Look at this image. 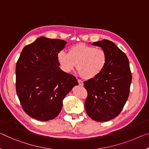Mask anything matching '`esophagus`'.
<instances>
[{
  "mask_svg": "<svg viewBox=\"0 0 149 149\" xmlns=\"http://www.w3.org/2000/svg\"><path fill=\"white\" fill-rule=\"evenodd\" d=\"M78 82H79V85H81V86H83V82H82V81H81V80L78 79Z\"/></svg>",
  "mask_w": 149,
  "mask_h": 149,
  "instance_id": "obj_1",
  "label": "esophagus"
}]
</instances>
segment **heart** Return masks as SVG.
Wrapping results in <instances>:
<instances>
[{
	"instance_id": "b5f03b06",
	"label": "heart",
	"mask_w": 149,
	"mask_h": 149,
	"mask_svg": "<svg viewBox=\"0 0 149 149\" xmlns=\"http://www.w3.org/2000/svg\"><path fill=\"white\" fill-rule=\"evenodd\" d=\"M61 69L70 72L77 69L82 77L91 79L98 76L107 66V54L101 48L79 43L70 47L68 53L64 51L57 54Z\"/></svg>"
}]
</instances>
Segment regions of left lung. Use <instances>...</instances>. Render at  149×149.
Masks as SVG:
<instances>
[{
  "mask_svg": "<svg viewBox=\"0 0 149 149\" xmlns=\"http://www.w3.org/2000/svg\"><path fill=\"white\" fill-rule=\"evenodd\" d=\"M92 45L104 50L107 63L100 74L84 82L88 94L84 107L93 120L105 122L122 111L129 95L132 74L127 55L113 42L102 40Z\"/></svg>",
  "mask_w": 149,
  "mask_h": 149,
  "instance_id": "obj_1",
  "label": "left lung"
}]
</instances>
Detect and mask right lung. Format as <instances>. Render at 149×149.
I'll return each instance as SVG.
<instances>
[{
	"instance_id": "right-lung-1",
	"label": "right lung",
	"mask_w": 149,
	"mask_h": 149,
	"mask_svg": "<svg viewBox=\"0 0 149 149\" xmlns=\"http://www.w3.org/2000/svg\"><path fill=\"white\" fill-rule=\"evenodd\" d=\"M67 42L40 37L25 46L16 65V91L22 109L35 119L56 118L63 100L79 84L73 75L62 70L57 54Z\"/></svg>"
}]
</instances>
